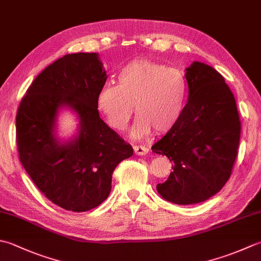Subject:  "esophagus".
Instances as JSON below:
<instances>
[{
    "mask_svg": "<svg viewBox=\"0 0 261 261\" xmlns=\"http://www.w3.org/2000/svg\"><path fill=\"white\" fill-rule=\"evenodd\" d=\"M134 150H135V154L136 155H146L148 154V151H149V149H148L147 147L145 146H141V145H137V146H134Z\"/></svg>",
    "mask_w": 261,
    "mask_h": 261,
    "instance_id": "obj_1",
    "label": "esophagus"
}]
</instances>
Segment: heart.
Listing matches in <instances>:
<instances>
[{"instance_id": "1", "label": "heart", "mask_w": 261, "mask_h": 261, "mask_svg": "<svg viewBox=\"0 0 261 261\" xmlns=\"http://www.w3.org/2000/svg\"><path fill=\"white\" fill-rule=\"evenodd\" d=\"M188 85L181 70L140 59L120 71L116 85H105L97 95V107L112 129L123 131L132 113L138 115L132 136L166 134L185 109Z\"/></svg>"}]
</instances>
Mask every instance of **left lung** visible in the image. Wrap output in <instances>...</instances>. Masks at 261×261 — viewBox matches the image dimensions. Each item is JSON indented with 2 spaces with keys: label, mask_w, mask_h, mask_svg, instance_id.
I'll return each mask as SVG.
<instances>
[{
  "label": "left lung",
  "mask_w": 261,
  "mask_h": 261,
  "mask_svg": "<svg viewBox=\"0 0 261 261\" xmlns=\"http://www.w3.org/2000/svg\"><path fill=\"white\" fill-rule=\"evenodd\" d=\"M188 103L175 126L151 147L173 163L157 191L176 205L205 201L232 174L241 136L237 101L222 74L205 63L187 69Z\"/></svg>",
  "instance_id": "left-lung-1"
}]
</instances>
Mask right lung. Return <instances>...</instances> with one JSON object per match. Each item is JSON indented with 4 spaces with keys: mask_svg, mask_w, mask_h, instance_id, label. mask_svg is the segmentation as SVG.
<instances>
[{
    "mask_svg": "<svg viewBox=\"0 0 261 261\" xmlns=\"http://www.w3.org/2000/svg\"><path fill=\"white\" fill-rule=\"evenodd\" d=\"M107 75L96 53L66 54L29 86L15 117L19 160L39 191L55 205L86 212L109 197L115 167L134 155L130 145L107 126L97 95ZM62 106L80 117L73 141L60 144L54 124Z\"/></svg>",
    "mask_w": 261,
    "mask_h": 261,
    "instance_id": "add662e5",
    "label": "right lung"
}]
</instances>
